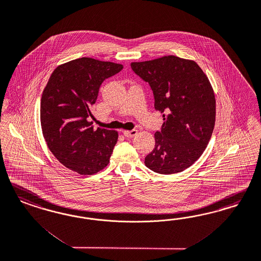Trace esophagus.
I'll return each mask as SVG.
<instances>
[{
	"label": "esophagus",
	"mask_w": 261,
	"mask_h": 261,
	"mask_svg": "<svg viewBox=\"0 0 261 261\" xmlns=\"http://www.w3.org/2000/svg\"><path fill=\"white\" fill-rule=\"evenodd\" d=\"M137 133H138V131L136 129H133V130H130V131H124L123 135L125 136L126 138H133V137L137 135Z\"/></svg>",
	"instance_id": "34e87169"
}]
</instances>
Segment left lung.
<instances>
[{
    "label": "left lung",
    "mask_w": 261,
    "mask_h": 261,
    "mask_svg": "<svg viewBox=\"0 0 261 261\" xmlns=\"http://www.w3.org/2000/svg\"><path fill=\"white\" fill-rule=\"evenodd\" d=\"M131 68L149 84L164 119L145 166L161 174L186 170L206 148L215 126V95L205 73L196 62L175 56L131 63Z\"/></svg>",
    "instance_id": "left-lung-1"
}]
</instances>
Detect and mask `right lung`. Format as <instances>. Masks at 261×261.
I'll list each match as a JSON object with an SVG mask.
<instances>
[{"instance_id":"add662e5","label":"right lung","mask_w":261,"mask_h":261,"mask_svg":"<svg viewBox=\"0 0 261 261\" xmlns=\"http://www.w3.org/2000/svg\"><path fill=\"white\" fill-rule=\"evenodd\" d=\"M122 64L80 58L59 65L51 74L40 103V122L50 151L64 167L82 175L107 167L118 133L93 129L90 108L105 79Z\"/></svg>"}]
</instances>
